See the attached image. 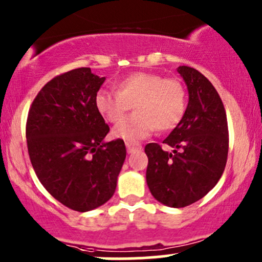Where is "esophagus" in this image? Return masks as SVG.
I'll use <instances>...</instances> for the list:
<instances>
[{
  "mask_svg": "<svg viewBox=\"0 0 262 262\" xmlns=\"http://www.w3.org/2000/svg\"><path fill=\"white\" fill-rule=\"evenodd\" d=\"M125 146H126V150H128L129 154L134 153V151H137V150H142V144H139V143L126 142Z\"/></svg>",
  "mask_w": 262,
  "mask_h": 262,
  "instance_id": "obj_1",
  "label": "esophagus"
}]
</instances>
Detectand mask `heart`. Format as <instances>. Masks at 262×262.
<instances>
[{
	"instance_id": "1",
	"label": "heart",
	"mask_w": 262,
	"mask_h": 262,
	"mask_svg": "<svg viewBox=\"0 0 262 262\" xmlns=\"http://www.w3.org/2000/svg\"><path fill=\"white\" fill-rule=\"evenodd\" d=\"M117 92L99 89L94 97L98 113L116 123L134 105L136 113L120 120L113 128L118 139L138 142L153 133L174 129L186 112L188 93L180 79L151 72H136L118 79Z\"/></svg>"
}]
</instances>
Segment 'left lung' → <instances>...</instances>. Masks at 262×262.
Masks as SVG:
<instances>
[{
	"label": "left lung",
	"instance_id": "obj_1",
	"mask_svg": "<svg viewBox=\"0 0 262 262\" xmlns=\"http://www.w3.org/2000/svg\"><path fill=\"white\" fill-rule=\"evenodd\" d=\"M178 72L189 92L183 120L163 143L145 145L146 184L158 201L170 208H184L205 196L225 169L229 151L226 112L210 80L188 66Z\"/></svg>",
	"mask_w": 262,
	"mask_h": 262
}]
</instances>
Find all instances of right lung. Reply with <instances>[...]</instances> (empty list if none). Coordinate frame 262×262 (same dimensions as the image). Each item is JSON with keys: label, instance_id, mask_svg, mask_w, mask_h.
<instances>
[{"label": "right lung", "instance_id": "add662e5", "mask_svg": "<svg viewBox=\"0 0 262 262\" xmlns=\"http://www.w3.org/2000/svg\"><path fill=\"white\" fill-rule=\"evenodd\" d=\"M104 80L87 67L54 77L36 96L26 124L37 178L54 199L79 212L113 196L126 155L123 139L103 140L109 126L94 97Z\"/></svg>", "mask_w": 262, "mask_h": 262}]
</instances>
